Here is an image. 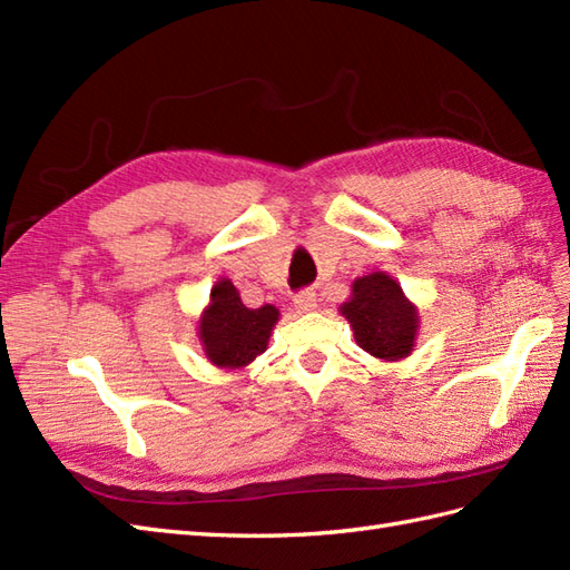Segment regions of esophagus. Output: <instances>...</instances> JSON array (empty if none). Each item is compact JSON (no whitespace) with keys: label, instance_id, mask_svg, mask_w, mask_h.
Listing matches in <instances>:
<instances>
[{"label":"esophagus","instance_id":"1","mask_svg":"<svg viewBox=\"0 0 570 570\" xmlns=\"http://www.w3.org/2000/svg\"><path fill=\"white\" fill-rule=\"evenodd\" d=\"M294 305L298 308V313H311V311H315V305H317V294L315 291H298V294L294 296Z\"/></svg>","mask_w":570,"mask_h":570}]
</instances>
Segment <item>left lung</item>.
I'll return each mask as SVG.
<instances>
[{
  "mask_svg": "<svg viewBox=\"0 0 570 570\" xmlns=\"http://www.w3.org/2000/svg\"><path fill=\"white\" fill-rule=\"evenodd\" d=\"M340 313L352 323L356 344L371 356L400 361L412 354L419 311L385 272L358 276L352 284V298L340 305Z\"/></svg>",
  "mask_w": 570,
  "mask_h": 570,
  "instance_id": "8db88e82",
  "label": "left lung"
}]
</instances>
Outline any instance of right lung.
<instances>
[{
    "label": "right lung",
    "mask_w": 570,
    "mask_h": 570,
    "mask_svg": "<svg viewBox=\"0 0 570 570\" xmlns=\"http://www.w3.org/2000/svg\"><path fill=\"white\" fill-rule=\"evenodd\" d=\"M279 311L265 303L247 308L230 279H218L212 301L199 317V342L204 354L218 368H243L267 348Z\"/></svg>",
    "instance_id": "add662e5"
}]
</instances>
